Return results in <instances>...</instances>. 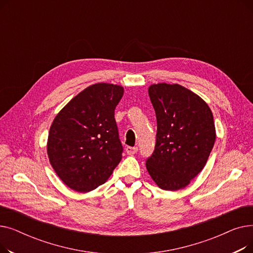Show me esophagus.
Wrapping results in <instances>:
<instances>
[{
    "instance_id": "esophagus-1",
    "label": "esophagus",
    "mask_w": 253,
    "mask_h": 253,
    "mask_svg": "<svg viewBox=\"0 0 253 253\" xmlns=\"http://www.w3.org/2000/svg\"><path fill=\"white\" fill-rule=\"evenodd\" d=\"M137 151H138L137 147H127L126 148V153L128 155H134L137 153Z\"/></svg>"
}]
</instances>
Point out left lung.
Instances as JSON below:
<instances>
[{
    "instance_id": "1",
    "label": "left lung",
    "mask_w": 253,
    "mask_h": 253,
    "mask_svg": "<svg viewBox=\"0 0 253 253\" xmlns=\"http://www.w3.org/2000/svg\"><path fill=\"white\" fill-rule=\"evenodd\" d=\"M149 95L156 112L157 134L145 165L161 189H183L204 168L213 148V115L201 97L178 84H154Z\"/></svg>"
}]
</instances>
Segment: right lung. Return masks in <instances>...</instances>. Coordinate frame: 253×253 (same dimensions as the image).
I'll list each match as a JSON object with an SVG mask.
<instances>
[{"instance_id": "1", "label": "right lung", "mask_w": 253, "mask_h": 253, "mask_svg": "<svg viewBox=\"0 0 253 253\" xmlns=\"http://www.w3.org/2000/svg\"><path fill=\"white\" fill-rule=\"evenodd\" d=\"M121 86L98 83L80 92L58 113L48 136L49 161L59 178L78 192L104 183L122 159L115 120Z\"/></svg>"}]
</instances>
